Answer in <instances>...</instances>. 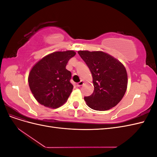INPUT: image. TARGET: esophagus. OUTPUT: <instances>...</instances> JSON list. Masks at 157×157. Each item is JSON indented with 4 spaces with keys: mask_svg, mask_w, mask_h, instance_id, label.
<instances>
[{
    "mask_svg": "<svg viewBox=\"0 0 157 157\" xmlns=\"http://www.w3.org/2000/svg\"><path fill=\"white\" fill-rule=\"evenodd\" d=\"M84 81H82V80H81V81H80V82H78V83H77V86L80 87V86H82V85L84 84Z\"/></svg>",
    "mask_w": 157,
    "mask_h": 157,
    "instance_id": "1",
    "label": "esophagus"
}]
</instances>
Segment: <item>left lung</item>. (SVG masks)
Listing matches in <instances>:
<instances>
[{"instance_id":"8db88e82","label":"left lung","mask_w":157,"mask_h":157,"mask_svg":"<svg viewBox=\"0 0 157 157\" xmlns=\"http://www.w3.org/2000/svg\"><path fill=\"white\" fill-rule=\"evenodd\" d=\"M90 70L94 90L84 97L87 105L94 110L107 111L116 106L126 93V69L119 60L102 51L78 52Z\"/></svg>"}]
</instances>
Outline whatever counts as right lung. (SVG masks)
Instances as JSON below:
<instances>
[{"label": "right lung", "instance_id": "right-lung-1", "mask_svg": "<svg viewBox=\"0 0 157 157\" xmlns=\"http://www.w3.org/2000/svg\"><path fill=\"white\" fill-rule=\"evenodd\" d=\"M75 54L73 50L54 52L33 65L28 82L33 96L41 105L56 109L67 101L73 86L70 82L71 73L65 67Z\"/></svg>", "mask_w": 157, "mask_h": 157}]
</instances>
